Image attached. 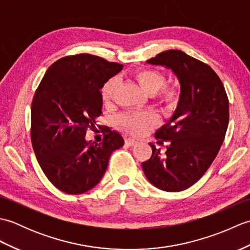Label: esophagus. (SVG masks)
Segmentation results:
<instances>
[{"mask_svg":"<svg viewBox=\"0 0 250 250\" xmlns=\"http://www.w3.org/2000/svg\"><path fill=\"white\" fill-rule=\"evenodd\" d=\"M125 144L128 145V146H134V145H136L137 144V141L136 140H134V139H131V137H129V139H126L125 140Z\"/></svg>","mask_w":250,"mask_h":250,"instance_id":"obj_1","label":"esophagus"}]
</instances>
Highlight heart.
I'll list each match as a JSON object with an SVG mask.
<instances>
[{"label": "heart", "instance_id": "obj_1", "mask_svg": "<svg viewBox=\"0 0 250 250\" xmlns=\"http://www.w3.org/2000/svg\"><path fill=\"white\" fill-rule=\"evenodd\" d=\"M134 78L143 91L150 97L156 95L166 84V76L160 72L149 70V68H143V70L137 71L134 74ZM117 84H118V81L116 78H111L103 86L102 99L105 106L111 105ZM159 100L167 109L173 110L177 107L179 103L180 92L175 88L167 89L162 92ZM118 122L126 131L140 135L146 133L152 125L157 124L158 117L152 113H130L121 116L118 119Z\"/></svg>", "mask_w": 250, "mask_h": 250}]
</instances>
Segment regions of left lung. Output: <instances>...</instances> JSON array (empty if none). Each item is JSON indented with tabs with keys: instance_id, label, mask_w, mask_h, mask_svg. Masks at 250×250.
<instances>
[{
	"instance_id": "obj_1",
	"label": "left lung",
	"mask_w": 250,
	"mask_h": 250,
	"mask_svg": "<svg viewBox=\"0 0 250 250\" xmlns=\"http://www.w3.org/2000/svg\"><path fill=\"white\" fill-rule=\"evenodd\" d=\"M146 63L174 73L180 101L155 135L161 144L169 141L167 151L149 143L152 156L142 167L155 187L178 192L198 182L215 160L229 125V100L213 68L182 50H166Z\"/></svg>"
}]
</instances>
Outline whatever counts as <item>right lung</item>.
Here are the masks:
<instances>
[{"instance_id":"right-lung-1","label":"right lung","mask_w":250,"mask_h":250,"mask_svg":"<svg viewBox=\"0 0 250 250\" xmlns=\"http://www.w3.org/2000/svg\"><path fill=\"white\" fill-rule=\"evenodd\" d=\"M124 65L82 54L50 65L35 91L31 107V139L42 171L63 192L81 194L97 186L122 135L105 128L102 142L86 133L102 114L104 83Z\"/></svg>"}]
</instances>
